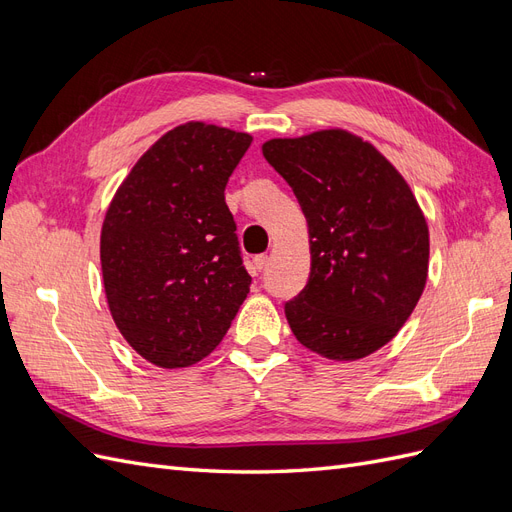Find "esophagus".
Returning <instances> with one entry per match:
<instances>
[{
  "label": "esophagus",
  "mask_w": 512,
  "mask_h": 512,
  "mask_svg": "<svg viewBox=\"0 0 512 512\" xmlns=\"http://www.w3.org/2000/svg\"><path fill=\"white\" fill-rule=\"evenodd\" d=\"M254 265H256V269H258V271H262V269H265V267L269 265V256H267V254H260V256H256V258H254Z\"/></svg>",
  "instance_id": "esophagus-1"
}]
</instances>
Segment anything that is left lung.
<instances>
[{
    "label": "left lung",
    "mask_w": 512,
    "mask_h": 512,
    "mask_svg": "<svg viewBox=\"0 0 512 512\" xmlns=\"http://www.w3.org/2000/svg\"><path fill=\"white\" fill-rule=\"evenodd\" d=\"M262 156L297 196L312 271L286 303L294 337L331 361L389 344L421 299L429 228L399 170L361 136L320 130L271 138Z\"/></svg>",
    "instance_id": "left-lung-1"
}]
</instances>
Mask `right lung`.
Segmentation results:
<instances>
[{
  "label": "right lung",
  "instance_id": "1",
  "mask_svg": "<svg viewBox=\"0 0 512 512\" xmlns=\"http://www.w3.org/2000/svg\"><path fill=\"white\" fill-rule=\"evenodd\" d=\"M250 145L245 132L183 123L143 153L108 205L100 235L108 309L153 365L203 361L250 292L224 200Z\"/></svg>",
  "mask_w": 512,
  "mask_h": 512
}]
</instances>
